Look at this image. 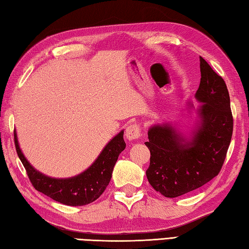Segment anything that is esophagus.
<instances>
[{
    "mask_svg": "<svg viewBox=\"0 0 249 249\" xmlns=\"http://www.w3.org/2000/svg\"><path fill=\"white\" fill-rule=\"evenodd\" d=\"M141 126L137 124H132L126 126L125 137L129 141H134L141 137Z\"/></svg>",
    "mask_w": 249,
    "mask_h": 249,
    "instance_id": "34e87169",
    "label": "esophagus"
}]
</instances>
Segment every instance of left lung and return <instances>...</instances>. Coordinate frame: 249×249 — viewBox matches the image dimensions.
<instances>
[{"mask_svg": "<svg viewBox=\"0 0 249 249\" xmlns=\"http://www.w3.org/2000/svg\"><path fill=\"white\" fill-rule=\"evenodd\" d=\"M200 84L196 99L198 125L191 141L169 124H154L145 145L150 150L147 179L154 190L175 198L204 185L222 169L233 131L226 83L200 56ZM193 107V104H191Z\"/></svg>", "mask_w": 249, "mask_h": 249, "instance_id": "8db88e82", "label": "left lung"}]
</instances>
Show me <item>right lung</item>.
<instances>
[{"label": "right lung", "instance_id": "right-lung-1", "mask_svg": "<svg viewBox=\"0 0 249 249\" xmlns=\"http://www.w3.org/2000/svg\"><path fill=\"white\" fill-rule=\"evenodd\" d=\"M14 135L17 153L33 186L55 201L73 207L85 206L97 200L102 195L112 178L113 169L119 154L125 148L124 131H121L108 142L100 156L84 173L72 178L55 179L39 173L32 166L21 151L16 131Z\"/></svg>", "mask_w": 249, "mask_h": 249}]
</instances>
